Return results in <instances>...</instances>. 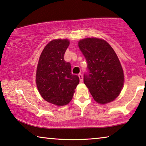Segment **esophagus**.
<instances>
[{
	"label": "esophagus",
	"mask_w": 146,
	"mask_h": 146,
	"mask_svg": "<svg viewBox=\"0 0 146 146\" xmlns=\"http://www.w3.org/2000/svg\"><path fill=\"white\" fill-rule=\"evenodd\" d=\"M78 77H79L80 82H83V77H82V74H78Z\"/></svg>",
	"instance_id": "esophagus-1"
}]
</instances>
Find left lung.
<instances>
[{
    "label": "left lung",
    "instance_id": "1",
    "mask_svg": "<svg viewBox=\"0 0 146 146\" xmlns=\"http://www.w3.org/2000/svg\"><path fill=\"white\" fill-rule=\"evenodd\" d=\"M78 45L88 64L84 82L94 100L103 105L115 100L123 88L124 75L114 49L96 38L83 39Z\"/></svg>",
    "mask_w": 146,
    "mask_h": 146
}]
</instances>
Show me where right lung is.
<instances>
[{
	"instance_id": "1",
	"label": "right lung",
	"mask_w": 146,
	"mask_h": 146,
	"mask_svg": "<svg viewBox=\"0 0 146 146\" xmlns=\"http://www.w3.org/2000/svg\"><path fill=\"white\" fill-rule=\"evenodd\" d=\"M68 40L50 41L40 56L36 82L41 96L47 102L57 106L68 104L79 83L77 75L71 73L69 62L64 60Z\"/></svg>"
}]
</instances>
